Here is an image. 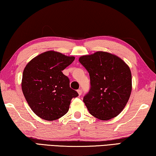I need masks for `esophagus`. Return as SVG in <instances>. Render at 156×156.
<instances>
[{
	"mask_svg": "<svg viewBox=\"0 0 156 156\" xmlns=\"http://www.w3.org/2000/svg\"><path fill=\"white\" fill-rule=\"evenodd\" d=\"M77 93H78V94H79V95H81V93H82V91H81V89H79V90H77Z\"/></svg>",
	"mask_w": 156,
	"mask_h": 156,
	"instance_id": "34e87169",
	"label": "esophagus"
}]
</instances>
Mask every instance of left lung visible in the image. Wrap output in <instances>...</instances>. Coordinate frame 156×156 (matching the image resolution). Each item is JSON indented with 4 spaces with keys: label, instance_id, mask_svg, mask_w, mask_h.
Instances as JSON below:
<instances>
[{
    "label": "left lung",
    "instance_id": "8db88e82",
    "mask_svg": "<svg viewBox=\"0 0 156 156\" xmlns=\"http://www.w3.org/2000/svg\"><path fill=\"white\" fill-rule=\"evenodd\" d=\"M89 73L90 89L83 102L92 115L108 120L121 113L132 90L131 72L117 56L98 51L79 58Z\"/></svg>",
    "mask_w": 156,
    "mask_h": 156
}]
</instances>
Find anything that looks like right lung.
<instances>
[{"label":"right lung","mask_w":156,"mask_h":156,"mask_svg":"<svg viewBox=\"0 0 156 156\" xmlns=\"http://www.w3.org/2000/svg\"><path fill=\"white\" fill-rule=\"evenodd\" d=\"M75 58L50 50L33 58L25 67L23 93L30 108L41 119L60 118L68 111L71 99L79 95L70 88V80L62 73Z\"/></svg>","instance_id":"obj_1"}]
</instances>
